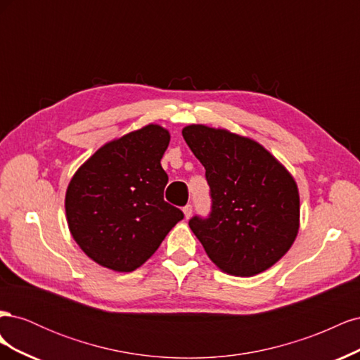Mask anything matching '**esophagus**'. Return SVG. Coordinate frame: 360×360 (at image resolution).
<instances>
[{
  "label": "esophagus",
  "mask_w": 360,
  "mask_h": 360,
  "mask_svg": "<svg viewBox=\"0 0 360 360\" xmlns=\"http://www.w3.org/2000/svg\"><path fill=\"white\" fill-rule=\"evenodd\" d=\"M183 213H184V217H186V219H189V217L192 216V205L191 204L184 205L183 207Z\"/></svg>",
  "instance_id": "1"
}]
</instances>
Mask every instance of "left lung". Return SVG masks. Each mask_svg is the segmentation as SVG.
Wrapping results in <instances>:
<instances>
[{"label":"left lung","instance_id":"left-lung-1","mask_svg":"<svg viewBox=\"0 0 360 360\" xmlns=\"http://www.w3.org/2000/svg\"><path fill=\"white\" fill-rule=\"evenodd\" d=\"M186 144L205 168L212 212L191 230L228 275L254 276L287 254L299 231L300 201L291 174L257 141L191 124Z\"/></svg>","mask_w":360,"mask_h":360}]
</instances>
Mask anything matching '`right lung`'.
<instances>
[{"instance_id": "right-lung-1", "label": "right lung", "mask_w": 360, "mask_h": 360, "mask_svg": "<svg viewBox=\"0 0 360 360\" xmlns=\"http://www.w3.org/2000/svg\"><path fill=\"white\" fill-rule=\"evenodd\" d=\"M169 132L148 124L101 147L66 192L69 230L97 264L132 271L156 252L183 212L163 200Z\"/></svg>"}]
</instances>
